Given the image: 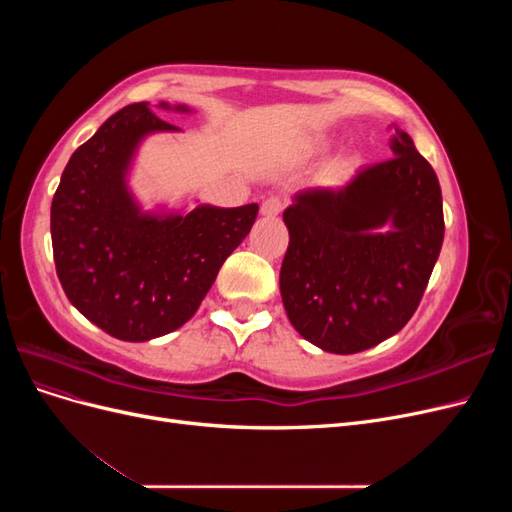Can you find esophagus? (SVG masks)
Listing matches in <instances>:
<instances>
[{"mask_svg": "<svg viewBox=\"0 0 512 512\" xmlns=\"http://www.w3.org/2000/svg\"><path fill=\"white\" fill-rule=\"evenodd\" d=\"M284 209V200L280 196H269L265 203L260 207V213L265 215V218H277V215L282 213Z\"/></svg>", "mask_w": 512, "mask_h": 512, "instance_id": "obj_1", "label": "esophagus"}]
</instances>
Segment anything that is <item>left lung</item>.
<instances>
[{
    "label": "left lung",
    "mask_w": 512,
    "mask_h": 512,
    "mask_svg": "<svg viewBox=\"0 0 512 512\" xmlns=\"http://www.w3.org/2000/svg\"><path fill=\"white\" fill-rule=\"evenodd\" d=\"M391 128V160L339 188L299 190L284 211V309L324 352H361L404 329L442 250L438 177L410 134Z\"/></svg>",
    "instance_id": "1"
}]
</instances>
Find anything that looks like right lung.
Listing matches in <instances>:
<instances>
[{
  "label": "right lung",
  "instance_id": "add662e5",
  "mask_svg": "<svg viewBox=\"0 0 512 512\" xmlns=\"http://www.w3.org/2000/svg\"><path fill=\"white\" fill-rule=\"evenodd\" d=\"M156 108L192 113L185 104ZM181 132L136 102L108 117L72 153L51 205L57 277L79 312L123 342L183 327L224 260L250 235L258 205L145 209L130 188L143 141Z\"/></svg>",
  "mask_w": 512,
  "mask_h": 512
}]
</instances>
